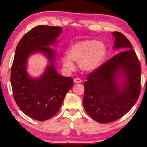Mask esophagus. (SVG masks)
<instances>
[{
  "label": "esophagus",
  "mask_w": 147,
  "mask_h": 147,
  "mask_svg": "<svg viewBox=\"0 0 147 147\" xmlns=\"http://www.w3.org/2000/svg\"><path fill=\"white\" fill-rule=\"evenodd\" d=\"M82 81L79 78H76L74 79V82L76 83V84H78V83H81Z\"/></svg>",
  "instance_id": "esophagus-1"
}]
</instances>
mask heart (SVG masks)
<instances>
[{
	"label": "heart",
	"instance_id": "heart-1",
	"mask_svg": "<svg viewBox=\"0 0 147 147\" xmlns=\"http://www.w3.org/2000/svg\"><path fill=\"white\" fill-rule=\"evenodd\" d=\"M106 47L101 41L85 39L71 45L67 51L68 57L63 59L64 66L69 70L74 69L73 61L78 62L82 71L90 73L102 64L106 55Z\"/></svg>",
	"mask_w": 147,
	"mask_h": 147
}]
</instances>
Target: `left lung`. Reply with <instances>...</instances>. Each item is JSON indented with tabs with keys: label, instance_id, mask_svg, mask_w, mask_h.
<instances>
[{
	"label": "left lung",
	"instance_id": "1",
	"mask_svg": "<svg viewBox=\"0 0 147 147\" xmlns=\"http://www.w3.org/2000/svg\"><path fill=\"white\" fill-rule=\"evenodd\" d=\"M115 49L123 51L106 61L88 75L84 82L83 106L95 121L106 123L126 114L137 101L141 93V63L131 43L121 33H112ZM121 72L126 76L121 87L116 82Z\"/></svg>",
	"mask_w": 147,
	"mask_h": 147
}]
</instances>
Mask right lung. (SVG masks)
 Here are the masks:
<instances>
[{
	"mask_svg": "<svg viewBox=\"0 0 147 147\" xmlns=\"http://www.w3.org/2000/svg\"><path fill=\"white\" fill-rule=\"evenodd\" d=\"M61 32V27L38 26L26 33L16 46L10 74L13 96L24 113L38 121L49 119L58 112L73 85V78L57 73L53 66L55 53L47 47ZM36 51L44 52L50 60V65L38 80L28 77L25 69L27 57Z\"/></svg>",
	"mask_w": 147,
	"mask_h": 147,
	"instance_id": "1",
	"label": "right lung"
}]
</instances>
